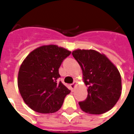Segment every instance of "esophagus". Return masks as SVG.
<instances>
[{"label": "esophagus", "instance_id": "obj_1", "mask_svg": "<svg viewBox=\"0 0 134 134\" xmlns=\"http://www.w3.org/2000/svg\"><path fill=\"white\" fill-rule=\"evenodd\" d=\"M76 81H74V83H71V84H70V87H71V91H73V89H74V87H75V85H76Z\"/></svg>", "mask_w": 134, "mask_h": 134}]
</instances>
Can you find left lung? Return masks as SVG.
Listing matches in <instances>:
<instances>
[{
  "instance_id": "obj_1",
  "label": "left lung",
  "mask_w": 134,
  "mask_h": 134,
  "mask_svg": "<svg viewBox=\"0 0 134 134\" xmlns=\"http://www.w3.org/2000/svg\"><path fill=\"white\" fill-rule=\"evenodd\" d=\"M72 55L82 69L83 81L88 86L87 98L79 103L81 109L93 115L111 110L121 93L119 70L104 54L94 50L77 49Z\"/></svg>"
}]
</instances>
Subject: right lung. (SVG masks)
Returning <instances> with one entry per match:
<instances>
[{"mask_svg":"<svg viewBox=\"0 0 134 134\" xmlns=\"http://www.w3.org/2000/svg\"><path fill=\"white\" fill-rule=\"evenodd\" d=\"M71 54L56 45L38 47L31 51L20 66L17 84L24 103L36 112H57L62 107L69 90L61 81L59 68Z\"/></svg>","mask_w":134,"mask_h":134,"instance_id":"right-lung-1","label":"right lung"}]
</instances>
